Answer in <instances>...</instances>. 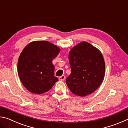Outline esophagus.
<instances>
[{"label": "esophagus", "mask_w": 128, "mask_h": 128, "mask_svg": "<svg viewBox=\"0 0 128 128\" xmlns=\"http://www.w3.org/2000/svg\"><path fill=\"white\" fill-rule=\"evenodd\" d=\"M59 78L60 81H64V80H65V76L62 75V76L59 77Z\"/></svg>", "instance_id": "obj_1"}]
</instances>
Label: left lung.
I'll use <instances>...</instances> for the list:
<instances>
[{
  "mask_svg": "<svg viewBox=\"0 0 128 128\" xmlns=\"http://www.w3.org/2000/svg\"><path fill=\"white\" fill-rule=\"evenodd\" d=\"M71 68L66 84L70 92L80 96L92 94L102 82L105 62L99 50L86 42L73 47L69 53Z\"/></svg>",
  "mask_w": 128,
  "mask_h": 128,
  "instance_id": "obj_1",
  "label": "left lung"
}]
</instances>
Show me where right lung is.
Instances as JSON below:
<instances>
[{
  "instance_id": "add662e5",
  "label": "right lung",
  "mask_w": 128,
  "mask_h": 128,
  "mask_svg": "<svg viewBox=\"0 0 128 128\" xmlns=\"http://www.w3.org/2000/svg\"><path fill=\"white\" fill-rule=\"evenodd\" d=\"M60 49L48 41H34L26 46L19 56L17 71L24 87L34 94L48 92L58 81L54 76L52 60Z\"/></svg>"
}]
</instances>
